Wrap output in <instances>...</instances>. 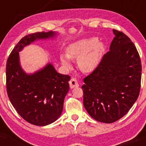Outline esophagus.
I'll return each mask as SVG.
<instances>
[{
    "label": "esophagus",
    "mask_w": 146,
    "mask_h": 146,
    "mask_svg": "<svg viewBox=\"0 0 146 146\" xmlns=\"http://www.w3.org/2000/svg\"><path fill=\"white\" fill-rule=\"evenodd\" d=\"M69 84H70V88H75V87L79 86V84L75 78H71V80H70L69 82Z\"/></svg>",
    "instance_id": "34e87169"
}]
</instances>
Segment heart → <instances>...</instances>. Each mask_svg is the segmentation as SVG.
Here are the masks:
<instances>
[{"label": "heart", "instance_id": "obj_1", "mask_svg": "<svg viewBox=\"0 0 146 146\" xmlns=\"http://www.w3.org/2000/svg\"><path fill=\"white\" fill-rule=\"evenodd\" d=\"M103 50V44L97 42V38H82L68 45L66 51L67 56L61 55L60 60L65 67L70 68L71 64L68 59L78 58L80 70L84 73H91L98 67Z\"/></svg>", "mask_w": 146, "mask_h": 146}]
</instances>
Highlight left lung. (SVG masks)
<instances>
[{"mask_svg": "<svg viewBox=\"0 0 146 146\" xmlns=\"http://www.w3.org/2000/svg\"><path fill=\"white\" fill-rule=\"evenodd\" d=\"M110 51L84 79L83 103L90 117L102 123L117 121L139 95L141 63L136 46L121 31L113 30Z\"/></svg>", "mask_w": 146, "mask_h": 146, "instance_id": "8db88e82", "label": "left lung"}]
</instances>
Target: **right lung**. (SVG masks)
<instances>
[{
    "label": "right lung",
    "mask_w": 146,
    "mask_h": 146,
    "mask_svg": "<svg viewBox=\"0 0 146 146\" xmlns=\"http://www.w3.org/2000/svg\"><path fill=\"white\" fill-rule=\"evenodd\" d=\"M55 36L56 33L51 31L27 35L7 61L6 86L10 102L25 121L39 126L56 121L61 115L71 77L58 73L51 63L33 74H27L20 64L19 52L36 40Z\"/></svg>",
    "instance_id": "1"
}]
</instances>
